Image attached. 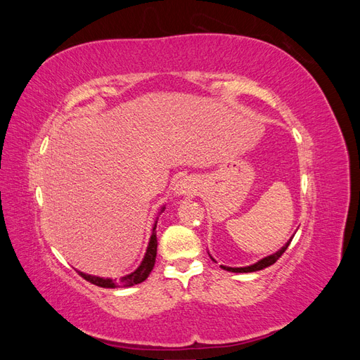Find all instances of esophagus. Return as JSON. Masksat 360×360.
<instances>
[{
    "label": "esophagus",
    "mask_w": 360,
    "mask_h": 360,
    "mask_svg": "<svg viewBox=\"0 0 360 360\" xmlns=\"http://www.w3.org/2000/svg\"><path fill=\"white\" fill-rule=\"evenodd\" d=\"M176 193L179 195H192L195 193V181L192 179H181L177 184H176Z\"/></svg>",
    "instance_id": "1"
}]
</instances>
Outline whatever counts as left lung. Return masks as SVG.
I'll return each mask as SVG.
<instances>
[{
  "mask_svg": "<svg viewBox=\"0 0 360 360\" xmlns=\"http://www.w3.org/2000/svg\"><path fill=\"white\" fill-rule=\"evenodd\" d=\"M291 240H292V237L285 243L284 248H281V249L278 250L276 254L269 255V257H266V258H263V259H259L258 263H255V264H252V266H248V267H226V266H221V267H222L224 270H228V271H234V274H249V271H257V270H261V269H266V267H269V266L276 263V261L281 258V255L284 254L285 250H287V248L290 246Z\"/></svg>",
  "mask_w": 360,
  "mask_h": 360,
  "instance_id": "1",
  "label": "left lung"
}]
</instances>
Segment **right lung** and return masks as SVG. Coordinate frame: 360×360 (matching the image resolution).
I'll return each instance as SVG.
<instances>
[{"label": "right lung", "mask_w": 360, "mask_h": 360, "mask_svg": "<svg viewBox=\"0 0 360 360\" xmlns=\"http://www.w3.org/2000/svg\"><path fill=\"white\" fill-rule=\"evenodd\" d=\"M156 225L153 228V233H151L150 237V243L147 248L146 257L143 259L141 266L134 271V274L126 275L123 278H120L118 281L115 279H105V278H99V276H91V275H85L82 271H78V274L85 279L91 282V284L102 287V288H115V287H132L135 284H141V282L146 281L148 278V275L151 274V270L155 267V261H156V252H158V238H156Z\"/></svg>", "instance_id": "add662e5"}]
</instances>
